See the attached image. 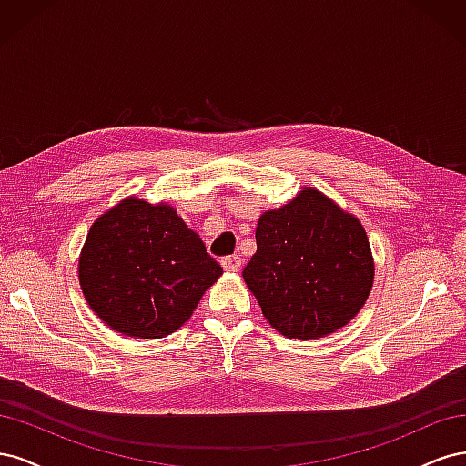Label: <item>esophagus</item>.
<instances>
[{
    "instance_id": "1",
    "label": "esophagus",
    "mask_w": 466,
    "mask_h": 466,
    "mask_svg": "<svg viewBox=\"0 0 466 466\" xmlns=\"http://www.w3.org/2000/svg\"><path fill=\"white\" fill-rule=\"evenodd\" d=\"M221 266H223V270H228V272H238V268H241V258L238 257H225V258H221Z\"/></svg>"
}]
</instances>
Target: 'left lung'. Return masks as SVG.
Here are the masks:
<instances>
[{
	"instance_id": "1",
	"label": "left lung",
	"mask_w": 466,
	"mask_h": 466,
	"mask_svg": "<svg viewBox=\"0 0 466 466\" xmlns=\"http://www.w3.org/2000/svg\"><path fill=\"white\" fill-rule=\"evenodd\" d=\"M371 247L358 218L307 187L257 225L243 278L272 327L311 340L354 319L373 286Z\"/></svg>"
}]
</instances>
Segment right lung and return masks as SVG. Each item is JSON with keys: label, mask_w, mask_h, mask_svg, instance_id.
<instances>
[{"label": "right lung", "mask_w": 466, "mask_h": 466, "mask_svg": "<svg viewBox=\"0 0 466 466\" xmlns=\"http://www.w3.org/2000/svg\"><path fill=\"white\" fill-rule=\"evenodd\" d=\"M223 274L168 204L136 196L98 218L79 257V284L106 327L155 340L185 324Z\"/></svg>", "instance_id": "add662e5"}]
</instances>
